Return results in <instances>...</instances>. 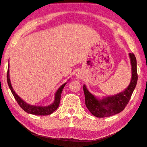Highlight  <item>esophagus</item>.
<instances>
[{"instance_id":"obj_1","label":"esophagus","mask_w":147,"mask_h":147,"mask_svg":"<svg viewBox=\"0 0 147 147\" xmlns=\"http://www.w3.org/2000/svg\"><path fill=\"white\" fill-rule=\"evenodd\" d=\"M76 77L78 79H82L83 78V75L81 73L78 72V73L76 74Z\"/></svg>"}]
</instances>
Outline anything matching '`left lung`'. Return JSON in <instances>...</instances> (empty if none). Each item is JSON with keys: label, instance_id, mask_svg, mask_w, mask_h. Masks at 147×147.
I'll return each mask as SVG.
<instances>
[{"label": "left lung", "instance_id": "8db88e82", "mask_svg": "<svg viewBox=\"0 0 147 147\" xmlns=\"http://www.w3.org/2000/svg\"><path fill=\"white\" fill-rule=\"evenodd\" d=\"M132 66V77L130 84L125 90L112 96H108L100 99L89 91L83 85L85 97V104L90 112L97 118H104L119 113L124 109L129 101L137 82V61L135 55L129 53Z\"/></svg>", "mask_w": 147, "mask_h": 147}]
</instances>
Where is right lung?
Segmentation results:
<instances>
[{
  "label": "right lung",
  "mask_w": 147,
  "mask_h": 147,
  "mask_svg": "<svg viewBox=\"0 0 147 147\" xmlns=\"http://www.w3.org/2000/svg\"><path fill=\"white\" fill-rule=\"evenodd\" d=\"M7 83L8 84V86H9L10 90L12 92V94L14 96L15 100L18 102V104L21 107V109L24 110L26 112H27L30 114L35 115H43V116H45V115H50L52 113H53L58 108L59 103H60V100H61V93L62 91L63 90V88L65 86L67 83H64L63 85L61 86L57 90V91L55 93V100L53 103L50 104V105L48 106H35L30 105L28 103H26L25 101H24L22 99L20 96L17 95L16 93L13 90V88H12L10 79V75H9V64H8V68L7 71Z\"/></svg>",
  "instance_id": "1"
}]
</instances>
